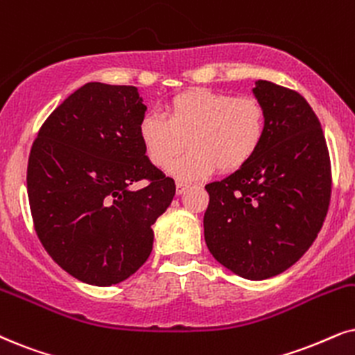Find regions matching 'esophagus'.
Returning a JSON list of instances; mask_svg holds the SVG:
<instances>
[{"label":"esophagus","instance_id":"esophagus-1","mask_svg":"<svg viewBox=\"0 0 355 355\" xmlns=\"http://www.w3.org/2000/svg\"><path fill=\"white\" fill-rule=\"evenodd\" d=\"M190 187L188 183H183V182H178L177 183V195H182V193H185L187 188Z\"/></svg>","mask_w":355,"mask_h":355}]
</instances>
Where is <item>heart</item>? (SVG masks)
Wrapping results in <instances>:
<instances>
[{
  "label": "heart",
  "mask_w": 355,
  "mask_h": 355,
  "mask_svg": "<svg viewBox=\"0 0 355 355\" xmlns=\"http://www.w3.org/2000/svg\"><path fill=\"white\" fill-rule=\"evenodd\" d=\"M267 134L266 107L257 98L195 88L173 96L167 116L149 111L139 121V139L155 167L182 182L214 172H236L254 159Z\"/></svg>",
  "instance_id": "obj_1"
}]
</instances>
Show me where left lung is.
Masks as SVG:
<instances>
[{
    "label": "left lung",
    "instance_id": "8db88e82",
    "mask_svg": "<svg viewBox=\"0 0 355 355\" xmlns=\"http://www.w3.org/2000/svg\"><path fill=\"white\" fill-rule=\"evenodd\" d=\"M267 134L248 165L206 185L203 226L213 257L237 275L263 280L309 249L327 214L331 159L320 119L295 89L259 80Z\"/></svg>",
    "mask_w": 355,
    "mask_h": 355
}]
</instances>
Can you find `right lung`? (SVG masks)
Here are the masks:
<instances>
[{
  "label": "right lung",
  "mask_w": 355,
  "mask_h": 355,
  "mask_svg": "<svg viewBox=\"0 0 355 355\" xmlns=\"http://www.w3.org/2000/svg\"><path fill=\"white\" fill-rule=\"evenodd\" d=\"M146 105L131 85L92 82L40 125L28 162V196L44 249L67 273L107 286L152 252V224L175 196L139 139ZM146 182L137 192L132 182Z\"/></svg>",
  "instance_id": "1"
}]
</instances>
